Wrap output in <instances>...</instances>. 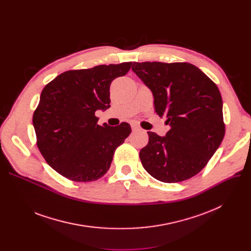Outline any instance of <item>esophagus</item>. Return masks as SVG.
<instances>
[{
  "instance_id": "obj_1",
  "label": "esophagus",
  "mask_w": 251,
  "mask_h": 251,
  "mask_svg": "<svg viewBox=\"0 0 251 251\" xmlns=\"http://www.w3.org/2000/svg\"><path fill=\"white\" fill-rule=\"evenodd\" d=\"M131 128H132V131L135 132V131H139L141 130L140 126L137 124V123H131Z\"/></svg>"
}]
</instances>
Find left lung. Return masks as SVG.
Listing matches in <instances>:
<instances>
[{
	"instance_id": "1",
	"label": "left lung",
	"mask_w": 251,
	"mask_h": 251,
	"mask_svg": "<svg viewBox=\"0 0 251 251\" xmlns=\"http://www.w3.org/2000/svg\"><path fill=\"white\" fill-rule=\"evenodd\" d=\"M132 70L171 126L166 137L148 132V144L139 153L143 167L164 183L188 180L206 166L226 134L217 84L189 62H134Z\"/></svg>"
}]
</instances>
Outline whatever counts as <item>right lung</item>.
Listing matches in <instances>:
<instances>
[{
  "mask_svg": "<svg viewBox=\"0 0 251 251\" xmlns=\"http://www.w3.org/2000/svg\"><path fill=\"white\" fill-rule=\"evenodd\" d=\"M132 62L67 70L49 82L33 111L37 146L46 162L74 182H91L109 170L114 152L131 133L128 123L97 124L110 105V84Z\"/></svg>",
  "mask_w": 251,
  "mask_h": 251,
  "instance_id": "1",
  "label": "right lung"
}]
</instances>
